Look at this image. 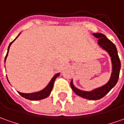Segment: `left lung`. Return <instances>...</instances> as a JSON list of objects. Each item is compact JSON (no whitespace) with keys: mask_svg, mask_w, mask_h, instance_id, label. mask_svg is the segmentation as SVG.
Listing matches in <instances>:
<instances>
[{"mask_svg":"<svg viewBox=\"0 0 124 124\" xmlns=\"http://www.w3.org/2000/svg\"><path fill=\"white\" fill-rule=\"evenodd\" d=\"M94 37L98 38V44L102 49L107 51L109 55L111 58L112 62V73L110 79L107 83L103 86L96 88L91 92L80 90L74 86L73 81L70 82V87L73 92L78 96L84 98L85 99L96 101L103 98L109 91L116 85L119 79V71L121 69V62L118 56L117 50L115 45L109 39L106 37V36L101 33H94Z\"/></svg>","mask_w":124,"mask_h":124,"instance_id":"1","label":"left lung"}]
</instances>
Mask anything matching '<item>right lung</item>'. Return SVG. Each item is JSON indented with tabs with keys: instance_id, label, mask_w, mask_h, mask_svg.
I'll use <instances>...</instances> for the list:
<instances>
[{
	"instance_id": "add662e5",
	"label": "right lung",
	"mask_w": 124,
	"mask_h": 124,
	"mask_svg": "<svg viewBox=\"0 0 124 124\" xmlns=\"http://www.w3.org/2000/svg\"><path fill=\"white\" fill-rule=\"evenodd\" d=\"M20 34V33L19 34V35ZM19 35L17 37L13 40V41L9 44V47H8V50H7V55L5 56V62L6 59H7V57L8 55V53H9V47L11 46V45L12 44V43L13 41L16 40L17 38L19 37ZM60 75V73H57L56 75H55L53 77V78L51 79L50 82L48 83V85L47 86L45 87V88H44L43 90H42L40 92H34V93H31V94H24V93H21V92H19L18 93L22 96V97L25 98L26 99H28V100H30V101H39V100H42V99H44L45 98H47V96H49V94H51V92L53 89V87H54V81H55V79L58 77Z\"/></svg>"
}]
</instances>
